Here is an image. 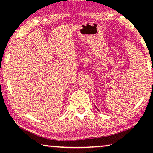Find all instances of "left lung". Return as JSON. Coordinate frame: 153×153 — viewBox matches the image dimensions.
Listing matches in <instances>:
<instances>
[{"label": "left lung", "instance_id": "1", "mask_svg": "<svg viewBox=\"0 0 153 153\" xmlns=\"http://www.w3.org/2000/svg\"><path fill=\"white\" fill-rule=\"evenodd\" d=\"M95 107H96V106H95ZM97 110H98V109H97Z\"/></svg>", "mask_w": 153, "mask_h": 153}]
</instances>
